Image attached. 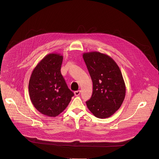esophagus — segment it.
Instances as JSON below:
<instances>
[{"instance_id":"34e87169","label":"esophagus","mask_w":159,"mask_h":159,"mask_svg":"<svg viewBox=\"0 0 159 159\" xmlns=\"http://www.w3.org/2000/svg\"><path fill=\"white\" fill-rule=\"evenodd\" d=\"M80 93H81V91H75V92H74L75 96H78V95L80 94Z\"/></svg>"}]
</instances>
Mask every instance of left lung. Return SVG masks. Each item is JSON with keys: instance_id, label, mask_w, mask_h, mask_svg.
<instances>
[{"instance_id": "1", "label": "left lung", "mask_w": 159, "mask_h": 159, "mask_svg": "<svg viewBox=\"0 0 159 159\" xmlns=\"http://www.w3.org/2000/svg\"><path fill=\"white\" fill-rule=\"evenodd\" d=\"M84 61L93 84L88 109L95 117L105 119L119 109L125 96V84L120 70L107 54L97 51L84 52Z\"/></svg>"}]
</instances>
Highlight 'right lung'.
I'll return each mask as SVG.
<instances>
[{
  "instance_id": "1",
  "label": "right lung",
  "mask_w": 159,
  "mask_h": 159,
  "mask_svg": "<svg viewBox=\"0 0 159 159\" xmlns=\"http://www.w3.org/2000/svg\"><path fill=\"white\" fill-rule=\"evenodd\" d=\"M63 56L51 53L33 70L29 93L34 107L48 117H56L67 108L74 95L63 78L61 68Z\"/></svg>"
}]
</instances>
